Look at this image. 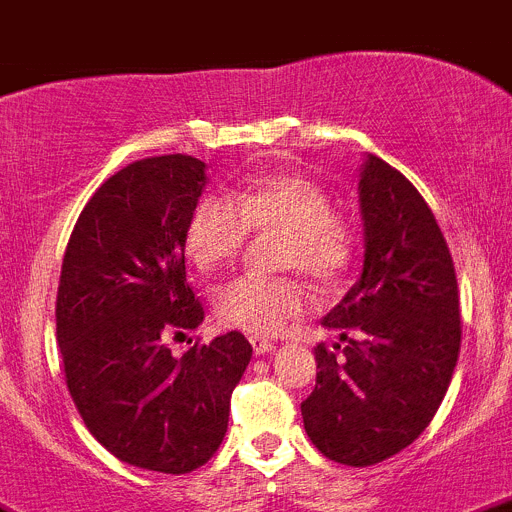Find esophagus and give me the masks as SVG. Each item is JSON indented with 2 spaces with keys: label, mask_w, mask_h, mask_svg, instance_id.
I'll return each instance as SVG.
<instances>
[{
  "label": "esophagus",
  "mask_w": 512,
  "mask_h": 512,
  "mask_svg": "<svg viewBox=\"0 0 512 512\" xmlns=\"http://www.w3.org/2000/svg\"><path fill=\"white\" fill-rule=\"evenodd\" d=\"M250 343H252V351H255V356H265V353L275 351V343L265 341V338H252Z\"/></svg>",
  "instance_id": "esophagus-1"
}]
</instances>
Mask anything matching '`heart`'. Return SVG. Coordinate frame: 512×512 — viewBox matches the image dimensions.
Listing matches in <instances>:
<instances>
[{"label":"heart","mask_w":512,"mask_h":512,"mask_svg":"<svg viewBox=\"0 0 512 512\" xmlns=\"http://www.w3.org/2000/svg\"><path fill=\"white\" fill-rule=\"evenodd\" d=\"M250 232H283L280 265L333 283L351 265L353 240L346 219L333 212L326 191L295 174L252 181L232 199H199L186 222L191 262L214 272L245 250ZM308 308V290L295 275H240L214 295L219 323L250 336H278Z\"/></svg>","instance_id":"obj_1"}]
</instances>
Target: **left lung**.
Here are the masks:
<instances>
[{"mask_svg": "<svg viewBox=\"0 0 512 512\" xmlns=\"http://www.w3.org/2000/svg\"><path fill=\"white\" fill-rule=\"evenodd\" d=\"M358 197L364 272L323 318L346 346H315V389L300 412L328 460L366 467L429 427L455 374L462 326L455 262L417 186L369 156Z\"/></svg>", "mask_w": 512, "mask_h": 512, "instance_id": "left-lung-1", "label": "left lung"}]
</instances>
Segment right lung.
Segmentation results:
<instances>
[{
    "label": "right lung",
    "instance_id": "obj_1",
    "mask_svg": "<svg viewBox=\"0 0 512 512\" xmlns=\"http://www.w3.org/2000/svg\"><path fill=\"white\" fill-rule=\"evenodd\" d=\"M204 181L186 154L105 179L75 222L57 285L62 369L85 427L121 462L166 475L212 460L252 358L237 331L171 356L169 338L204 321L184 265Z\"/></svg>",
    "mask_w": 512,
    "mask_h": 512
}]
</instances>
